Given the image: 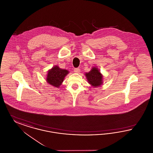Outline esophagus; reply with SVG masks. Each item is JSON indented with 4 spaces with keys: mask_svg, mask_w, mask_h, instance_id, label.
<instances>
[{
    "mask_svg": "<svg viewBox=\"0 0 153 153\" xmlns=\"http://www.w3.org/2000/svg\"><path fill=\"white\" fill-rule=\"evenodd\" d=\"M74 72L75 73H79V72H80V69H79V68H74Z\"/></svg>",
    "mask_w": 153,
    "mask_h": 153,
    "instance_id": "obj_1",
    "label": "esophagus"
}]
</instances>
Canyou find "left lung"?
<instances>
[{
	"instance_id": "obj_1",
	"label": "left lung",
	"mask_w": 153,
	"mask_h": 153,
	"mask_svg": "<svg viewBox=\"0 0 153 153\" xmlns=\"http://www.w3.org/2000/svg\"><path fill=\"white\" fill-rule=\"evenodd\" d=\"M85 76L88 82L93 87L101 85L103 82V76L97 68H92L89 72L86 73Z\"/></svg>"
}]
</instances>
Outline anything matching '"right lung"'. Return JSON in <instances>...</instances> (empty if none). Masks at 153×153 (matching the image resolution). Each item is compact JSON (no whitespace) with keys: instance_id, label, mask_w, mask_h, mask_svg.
Returning <instances> with one entry per match:
<instances>
[{"instance_id":"right-lung-1","label":"right lung","mask_w":153,"mask_h":153,"mask_svg":"<svg viewBox=\"0 0 153 153\" xmlns=\"http://www.w3.org/2000/svg\"><path fill=\"white\" fill-rule=\"evenodd\" d=\"M68 74L69 71L67 70L62 69L56 65L48 71L46 80L50 85L59 88Z\"/></svg>"}]
</instances>
